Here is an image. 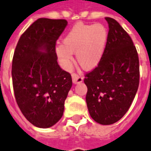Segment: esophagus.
Instances as JSON below:
<instances>
[{
	"label": "esophagus",
	"mask_w": 151,
	"mask_h": 151,
	"mask_svg": "<svg viewBox=\"0 0 151 151\" xmlns=\"http://www.w3.org/2000/svg\"><path fill=\"white\" fill-rule=\"evenodd\" d=\"M72 82H73V83H75V84L82 83L83 80V77L81 75L76 74V73L72 75Z\"/></svg>",
	"instance_id": "1"
}]
</instances>
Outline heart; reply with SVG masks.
<instances>
[{"label":"heart","mask_w":151,"mask_h":151,"mask_svg":"<svg viewBox=\"0 0 151 151\" xmlns=\"http://www.w3.org/2000/svg\"><path fill=\"white\" fill-rule=\"evenodd\" d=\"M108 37V30L104 25L96 23L76 24L58 43L55 52L61 66L70 70L73 63V52L83 69L91 70L100 63Z\"/></svg>","instance_id":"heart-1"}]
</instances>
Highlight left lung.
Listing matches in <instances>:
<instances>
[{"mask_svg": "<svg viewBox=\"0 0 151 151\" xmlns=\"http://www.w3.org/2000/svg\"><path fill=\"white\" fill-rule=\"evenodd\" d=\"M108 22V41L100 63L86 73V101L90 116L101 125H111L125 115L139 83V64L131 37L114 19Z\"/></svg>", "mask_w": 151, "mask_h": 151, "instance_id": "1", "label": "left lung"}]
</instances>
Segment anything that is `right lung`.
<instances>
[{
	"label": "right lung",
	"instance_id": "obj_1",
	"mask_svg": "<svg viewBox=\"0 0 151 151\" xmlns=\"http://www.w3.org/2000/svg\"><path fill=\"white\" fill-rule=\"evenodd\" d=\"M68 24L65 19H37L22 34L12 59V83L22 113L38 128H49L63 115L72 85L61 69L55 52L57 40Z\"/></svg>",
	"mask_w": 151,
	"mask_h": 151
}]
</instances>
